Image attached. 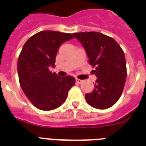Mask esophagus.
Returning a JSON list of instances; mask_svg holds the SVG:
<instances>
[{"label":"esophagus","instance_id":"esophagus-1","mask_svg":"<svg viewBox=\"0 0 146 146\" xmlns=\"http://www.w3.org/2000/svg\"><path fill=\"white\" fill-rule=\"evenodd\" d=\"M75 80H76V82H77V83H78V84H80V83H82V82H83V80L78 79V78H76Z\"/></svg>","mask_w":146,"mask_h":146}]
</instances>
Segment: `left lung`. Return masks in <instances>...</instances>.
Returning <instances> with one entry per match:
<instances>
[{"label":"left lung","instance_id":"1","mask_svg":"<svg viewBox=\"0 0 146 146\" xmlns=\"http://www.w3.org/2000/svg\"><path fill=\"white\" fill-rule=\"evenodd\" d=\"M84 47L89 64L95 67L97 77L94 91L86 94L88 104L97 109H107L117 102L126 82L124 52L111 37L98 32L73 33Z\"/></svg>","mask_w":146,"mask_h":146}]
</instances>
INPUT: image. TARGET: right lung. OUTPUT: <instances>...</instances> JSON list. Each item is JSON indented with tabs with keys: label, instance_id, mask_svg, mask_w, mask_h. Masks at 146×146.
<instances>
[{
	"label": "right lung",
	"instance_id": "1",
	"mask_svg": "<svg viewBox=\"0 0 146 146\" xmlns=\"http://www.w3.org/2000/svg\"><path fill=\"white\" fill-rule=\"evenodd\" d=\"M74 38L70 33L43 31L27 40L17 61L20 84L31 102L42 110H52L66 99L75 83L74 77H60L50 71L55 66L58 50L62 43Z\"/></svg>",
	"mask_w": 146,
	"mask_h": 146
}]
</instances>
